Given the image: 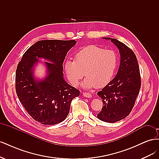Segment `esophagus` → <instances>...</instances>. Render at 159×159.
<instances>
[{"label":"esophagus","mask_w":159,"mask_h":159,"mask_svg":"<svg viewBox=\"0 0 159 159\" xmlns=\"http://www.w3.org/2000/svg\"><path fill=\"white\" fill-rule=\"evenodd\" d=\"M83 95L84 96V97L88 98H91V97H92V95H91V94H90L89 93H86V92H84L83 93Z\"/></svg>","instance_id":"obj_1"}]
</instances>
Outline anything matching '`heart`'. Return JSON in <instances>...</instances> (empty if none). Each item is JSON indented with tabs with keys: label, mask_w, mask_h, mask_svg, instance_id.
I'll use <instances>...</instances> for the list:
<instances>
[{
	"label": "heart",
	"mask_w": 159,
	"mask_h": 159,
	"mask_svg": "<svg viewBox=\"0 0 159 159\" xmlns=\"http://www.w3.org/2000/svg\"><path fill=\"white\" fill-rule=\"evenodd\" d=\"M117 65V57L113 51L89 46L77 52L74 60H66L64 70L70 84L74 86L78 85L85 75L87 77L82 87L91 89L107 85L113 78Z\"/></svg>",
	"instance_id": "obj_1"
}]
</instances>
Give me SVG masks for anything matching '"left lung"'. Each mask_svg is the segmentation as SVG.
I'll return each instance as SVG.
<instances>
[{"label": "left lung", "mask_w": 159, "mask_h": 159, "mask_svg": "<svg viewBox=\"0 0 159 159\" xmlns=\"http://www.w3.org/2000/svg\"><path fill=\"white\" fill-rule=\"evenodd\" d=\"M117 46L120 54L117 73L98 92L103 103L97 117L101 121L115 123L125 118L131 111L141 89V77L137 57L123 43L115 38H103Z\"/></svg>", "instance_id": "obj_1"}]
</instances>
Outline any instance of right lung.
Segmentation results:
<instances>
[{
    "label": "right lung",
    "mask_w": 159,
    "mask_h": 159,
    "mask_svg": "<svg viewBox=\"0 0 159 159\" xmlns=\"http://www.w3.org/2000/svg\"><path fill=\"white\" fill-rule=\"evenodd\" d=\"M76 41L40 40L24 54L16 71L18 98L30 116L44 125H55L64 121L69 114L71 102L80 91L64 78L63 63L67 53ZM44 59L46 76L36 78L35 67Z\"/></svg>",
    "instance_id": "add662e5"
}]
</instances>
